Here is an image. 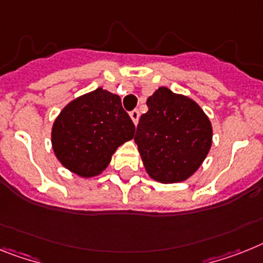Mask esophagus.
Instances as JSON below:
<instances>
[{
  "mask_svg": "<svg viewBox=\"0 0 263 263\" xmlns=\"http://www.w3.org/2000/svg\"><path fill=\"white\" fill-rule=\"evenodd\" d=\"M130 118L133 119L134 125H137V123H138V119H140V111H138V110L130 111Z\"/></svg>",
  "mask_w": 263,
  "mask_h": 263,
  "instance_id": "esophagus-1",
  "label": "esophagus"
}]
</instances>
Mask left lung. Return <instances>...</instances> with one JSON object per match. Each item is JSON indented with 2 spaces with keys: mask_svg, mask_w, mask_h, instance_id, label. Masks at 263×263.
Listing matches in <instances>:
<instances>
[{
  "mask_svg": "<svg viewBox=\"0 0 263 263\" xmlns=\"http://www.w3.org/2000/svg\"><path fill=\"white\" fill-rule=\"evenodd\" d=\"M146 105L134 141L147 175L160 183L184 181L207 157L211 122L192 99L166 87L147 98Z\"/></svg>",
  "mask_w": 263,
  "mask_h": 263,
  "instance_id": "8db88e82",
  "label": "left lung"
}]
</instances>
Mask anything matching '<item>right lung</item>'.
Wrapping results in <instances>:
<instances>
[{
	"label": "right lung",
	"mask_w": 263,
	"mask_h": 263,
	"mask_svg": "<svg viewBox=\"0 0 263 263\" xmlns=\"http://www.w3.org/2000/svg\"><path fill=\"white\" fill-rule=\"evenodd\" d=\"M134 132L121 98L97 88L63 108L52 127V146L67 169L92 177L105 171L117 147L132 140Z\"/></svg>",
	"instance_id": "right-lung-1"
}]
</instances>
